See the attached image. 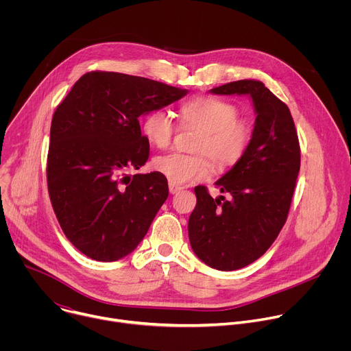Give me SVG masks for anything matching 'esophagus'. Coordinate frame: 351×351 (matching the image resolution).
Masks as SVG:
<instances>
[{"label": "esophagus", "mask_w": 351, "mask_h": 351, "mask_svg": "<svg viewBox=\"0 0 351 351\" xmlns=\"http://www.w3.org/2000/svg\"><path fill=\"white\" fill-rule=\"evenodd\" d=\"M180 190H182L180 186H175V184L169 183V193H171V194H176V193H179Z\"/></svg>", "instance_id": "1"}]
</instances>
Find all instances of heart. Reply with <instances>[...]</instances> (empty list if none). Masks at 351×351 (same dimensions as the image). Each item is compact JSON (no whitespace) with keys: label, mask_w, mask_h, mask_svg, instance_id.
Here are the masks:
<instances>
[{"label":"heart","mask_w":351,"mask_h":351,"mask_svg":"<svg viewBox=\"0 0 351 351\" xmlns=\"http://www.w3.org/2000/svg\"><path fill=\"white\" fill-rule=\"evenodd\" d=\"M180 117L186 125L203 130L195 145V152L202 154L172 153L154 160V169L172 184L208 179L213 173L209 156L219 169L237 164L252 143V125L247 119L239 118V108L228 99L214 95L191 98L180 107ZM175 130L173 118L165 110L149 111L141 122L143 136L157 148L168 147Z\"/></svg>","instance_id":"obj_1"}]
</instances>
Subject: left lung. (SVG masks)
<instances>
[{
  "mask_svg": "<svg viewBox=\"0 0 351 351\" xmlns=\"http://www.w3.org/2000/svg\"><path fill=\"white\" fill-rule=\"evenodd\" d=\"M210 91L248 95L257 115L247 153L215 182L229 198L195 187L189 218L194 254L214 269L234 271L258 260L283 228L300 171V144L287 106L263 82L244 79Z\"/></svg>",
  "mask_w": 351,
  "mask_h": 351,
  "instance_id": "8db88e82",
  "label": "left lung"
}]
</instances>
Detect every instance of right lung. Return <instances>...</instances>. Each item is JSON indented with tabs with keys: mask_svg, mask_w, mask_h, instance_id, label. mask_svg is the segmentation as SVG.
I'll return each mask as SVG.
<instances>
[{
	"mask_svg": "<svg viewBox=\"0 0 351 351\" xmlns=\"http://www.w3.org/2000/svg\"><path fill=\"white\" fill-rule=\"evenodd\" d=\"M189 90L118 72H88L54 112L47 183L54 213L69 241L91 260L130 254L168 197L160 172L136 173L149 144L138 118Z\"/></svg>",
	"mask_w": 351,
	"mask_h": 351,
	"instance_id": "1",
	"label": "right lung"
}]
</instances>
